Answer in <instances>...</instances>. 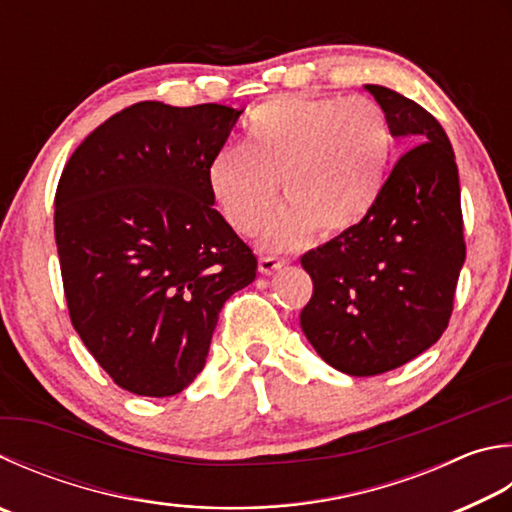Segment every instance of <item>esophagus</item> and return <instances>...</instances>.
Wrapping results in <instances>:
<instances>
[{"label": "esophagus", "instance_id": "1", "mask_svg": "<svg viewBox=\"0 0 512 512\" xmlns=\"http://www.w3.org/2000/svg\"><path fill=\"white\" fill-rule=\"evenodd\" d=\"M284 264H286V259H280V257H262L259 259V273L273 275L275 271H280Z\"/></svg>", "mask_w": 512, "mask_h": 512}]
</instances>
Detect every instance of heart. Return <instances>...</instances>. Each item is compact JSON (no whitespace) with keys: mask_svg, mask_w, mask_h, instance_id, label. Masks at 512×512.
Here are the masks:
<instances>
[{"mask_svg":"<svg viewBox=\"0 0 512 512\" xmlns=\"http://www.w3.org/2000/svg\"><path fill=\"white\" fill-rule=\"evenodd\" d=\"M392 156V129L378 102L284 96L257 107L244 147H224L208 185L228 224L257 235L282 194L288 208L266 232V246L288 248L315 230L340 235L374 210Z\"/></svg>","mask_w":512,"mask_h":512,"instance_id":"heart-1","label":"heart"}]
</instances>
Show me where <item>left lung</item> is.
<instances>
[{
    "label": "left lung",
    "mask_w": 512,
    "mask_h": 512,
    "mask_svg": "<svg viewBox=\"0 0 512 512\" xmlns=\"http://www.w3.org/2000/svg\"><path fill=\"white\" fill-rule=\"evenodd\" d=\"M396 138L414 145L394 165L367 219L302 255L313 295L300 313L306 340L349 376L385 374L430 349L448 327L466 262L459 170L430 111L365 85Z\"/></svg>",
    "instance_id": "obj_1"
}]
</instances>
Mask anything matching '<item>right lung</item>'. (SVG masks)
Listing matches in <instances>:
<instances>
[{"label": "right lung", "mask_w": 512, "mask_h": 512, "mask_svg": "<svg viewBox=\"0 0 512 512\" xmlns=\"http://www.w3.org/2000/svg\"><path fill=\"white\" fill-rule=\"evenodd\" d=\"M241 111L136 102L64 165L55 244L71 322L132 394L183 392L206 365L221 306L257 275L208 185Z\"/></svg>", "instance_id": "add662e5"}]
</instances>
